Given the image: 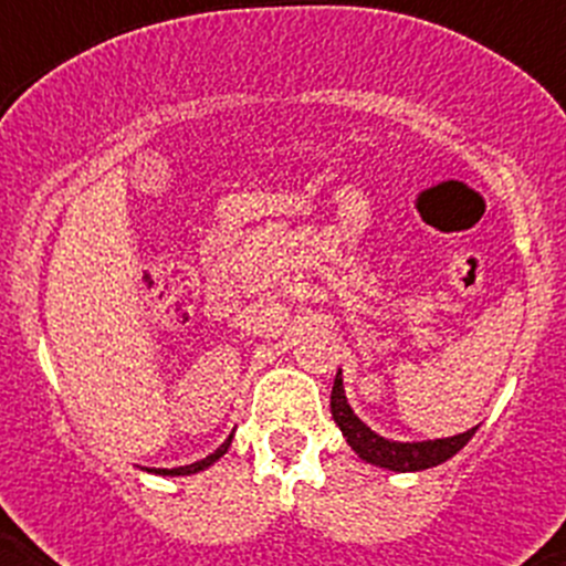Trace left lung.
<instances>
[{
	"label": "left lung",
	"instance_id": "left-lung-1",
	"mask_svg": "<svg viewBox=\"0 0 566 566\" xmlns=\"http://www.w3.org/2000/svg\"><path fill=\"white\" fill-rule=\"evenodd\" d=\"M332 417H335V422L344 431L346 443L358 452L361 461L385 467V470H394V473H417V470H429V467L443 464V461L455 455L458 449H464L467 440L475 434V429H470L464 434H455V438L420 440V443H396V440L378 438L376 431L367 429L355 417V411L346 402L340 370H337L335 387H332Z\"/></svg>",
	"mask_w": 566,
	"mask_h": 566
}]
</instances>
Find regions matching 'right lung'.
Wrapping results in <instances>:
<instances>
[{"instance_id":"obj_1","label":"right lung","mask_w":566,"mask_h":566,"mask_svg":"<svg viewBox=\"0 0 566 566\" xmlns=\"http://www.w3.org/2000/svg\"><path fill=\"white\" fill-rule=\"evenodd\" d=\"M229 443H231V438L226 440V443H222V447H217V449H213L211 455H205L202 461H196V464L172 467V470H155V473H158V475H190V473H199V470H205V467H211L213 461H217V458H222V455H226V452H229Z\"/></svg>"}]
</instances>
